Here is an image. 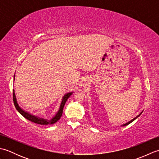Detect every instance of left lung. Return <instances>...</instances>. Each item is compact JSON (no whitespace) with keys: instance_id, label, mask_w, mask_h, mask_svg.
Instances as JSON below:
<instances>
[{"instance_id":"obj_1","label":"left lung","mask_w":159,"mask_h":159,"mask_svg":"<svg viewBox=\"0 0 159 159\" xmlns=\"http://www.w3.org/2000/svg\"><path fill=\"white\" fill-rule=\"evenodd\" d=\"M141 113H142V112H141V113H140V114L139 115V116H137L136 117H134V119H133V120H130V121H128V122H127V123H126V124H123V125H122V126H126V125H128V124H130V123L132 122V121H134V120H135V119H137V118L138 117H139V116H140V115H141Z\"/></svg>"}]
</instances>
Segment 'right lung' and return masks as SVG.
Returning <instances> with one entry per match:
<instances>
[{"mask_svg":"<svg viewBox=\"0 0 159 159\" xmlns=\"http://www.w3.org/2000/svg\"><path fill=\"white\" fill-rule=\"evenodd\" d=\"M13 79H15V75H14V78ZM73 92H70V93H66L65 96L63 97V99L61 101V105L59 107V109L58 111V112L56 113V115L55 116H54L51 120H48L46 119H43V118H40L39 117H37L35 116H33L31 113H29V112H26V111H24L22 109H21V107H20L18 104V102H17V100H16V97L15 95V91L13 90V103H14V105L16 109H17V111H18V112L22 115L23 117H25L26 119L29 120V121H32V122H34L35 124H41V125H48V124H53L56 123L57 121H58L61 117L62 116V113H63V107L64 105H65V104L67 100L68 99V98L72 95Z\"/></svg>","mask_w":159,"mask_h":159,"instance_id":"1","label":"right lung"}]
</instances>
